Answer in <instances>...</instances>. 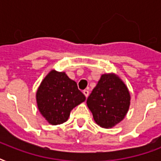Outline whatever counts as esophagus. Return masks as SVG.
Here are the masks:
<instances>
[{
	"mask_svg": "<svg viewBox=\"0 0 161 161\" xmlns=\"http://www.w3.org/2000/svg\"><path fill=\"white\" fill-rule=\"evenodd\" d=\"M83 94L85 95L86 98H88V95H89V92H88V90H87V89H85V90H83Z\"/></svg>",
	"mask_w": 161,
	"mask_h": 161,
	"instance_id": "1",
	"label": "esophagus"
}]
</instances>
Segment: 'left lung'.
Wrapping results in <instances>:
<instances>
[{
    "label": "left lung",
    "mask_w": 161,
    "mask_h": 161,
    "mask_svg": "<svg viewBox=\"0 0 161 161\" xmlns=\"http://www.w3.org/2000/svg\"><path fill=\"white\" fill-rule=\"evenodd\" d=\"M130 103L127 87L118 76L103 74L87 99L93 119L103 128H112L125 118Z\"/></svg>",
    "instance_id": "8db88e82"
}]
</instances>
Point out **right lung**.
<instances>
[{
    "mask_svg": "<svg viewBox=\"0 0 161 161\" xmlns=\"http://www.w3.org/2000/svg\"><path fill=\"white\" fill-rule=\"evenodd\" d=\"M85 99L75 81L55 70L47 75L36 92L39 111L53 125L66 122L71 110Z\"/></svg>",
    "mask_w": 161,
    "mask_h": 161,
    "instance_id": "1",
    "label": "right lung"
}]
</instances>
